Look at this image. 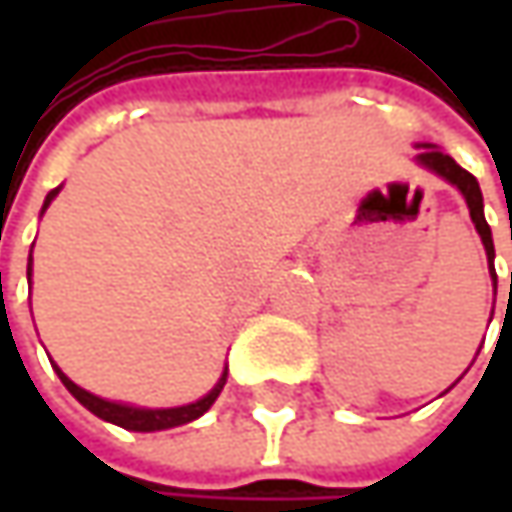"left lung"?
I'll list each match as a JSON object with an SVG mask.
<instances>
[{"label": "left lung", "mask_w": 512, "mask_h": 512, "mask_svg": "<svg viewBox=\"0 0 512 512\" xmlns=\"http://www.w3.org/2000/svg\"><path fill=\"white\" fill-rule=\"evenodd\" d=\"M416 165L433 170L436 176H442L444 182H450V185H456L459 190H462L464 202H467V207H470V219H473V225H476L479 236H482L484 250H487L490 279H493V285H496V267H493V256H496V250H493V233H490V225H487V219H484L482 190H479L476 176H473V173H467L464 168H459L447 153H442L439 148H433V145H424L422 153L416 156Z\"/></svg>", "instance_id": "left-lung-1"}]
</instances>
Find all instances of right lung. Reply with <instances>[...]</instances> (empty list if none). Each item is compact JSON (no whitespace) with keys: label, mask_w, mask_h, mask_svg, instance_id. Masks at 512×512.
<instances>
[{"label":"right lung","mask_w":512,"mask_h":512,"mask_svg":"<svg viewBox=\"0 0 512 512\" xmlns=\"http://www.w3.org/2000/svg\"><path fill=\"white\" fill-rule=\"evenodd\" d=\"M62 187H56V190H50L48 199H45V205H42V213L48 210V205L56 199V193H59ZM30 262L28 259V282H30ZM56 367V364H53ZM56 376L62 379V384L68 387L70 393L79 399V402L88 407L93 416H99V419H105L110 424H119V427H125V430H139V433H153V430H168V427H179V424L193 422V419H199V416H205L207 410H210V404L219 399V393H222V387L227 382V370L222 373V379L216 382V387L202 396L199 402L193 404H182V407H162V410H150V407H133V404H122V402H108V399H99V396H93L88 390H82L79 384H73L56 367Z\"/></svg>","instance_id":"obj_1"}]
</instances>
